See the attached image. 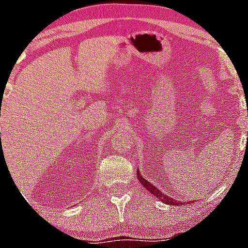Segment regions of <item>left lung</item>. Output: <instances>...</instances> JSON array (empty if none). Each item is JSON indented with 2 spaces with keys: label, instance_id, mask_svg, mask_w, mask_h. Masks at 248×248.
I'll return each mask as SVG.
<instances>
[{
  "label": "left lung",
  "instance_id": "obj_1",
  "mask_svg": "<svg viewBox=\"0 0 248 248\" xmlns=\"http://www.w3.org/2000/svg\"><path fill=\"white\" fill-rule=\"evenodd\" d=\"M137 178H138L139 182H140L141 184H143L144 188L148 189V191H150V194L155 195L156 198H157L158 200L162 201L163 203H166V205H172V206L173 205H175V206L180 205L179 201H175L173 198H170V196L165 195V194H163L162 191L160 190V189H157L155 186V185L151 184V182H148V180H146V179H144V178L141 177V174H140V172H139V170H137ZM186 203H189V202H186Z\"/></svg>",
  "mask_w": 248,
  "mask_h": 248
}]
</instances>
